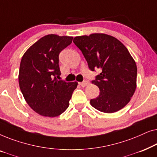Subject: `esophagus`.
<instances>
[{
	"label": "esophagus",
	"mask_w": 157,
	"mask_h": 157,
	"mask_svg": "<svg viewBox=\"0 0 157 157\" xmlns=\"http://www.w3.org/2000/svg\"><path fill=\"white\" fill-rule=\"evenodd\" d=\"M89 81H83V82H80V83H79V84H80L82 87H85V86H86L89 84Z\"/></svg>",
	"instance_id": "esophagus-1"
}]
</instances>
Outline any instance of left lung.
<instances>
[{
  "mask_svg": "<svg viewBox=\"0 0 157 157\" xmlns=\"http://www.w3.org/2000/svg\"><path fill=\"white\" fill-rule=\"evenodd\" d=\"M74 43L81 51L90 69L101 70L92 81L100 92L90 101L91 106L108 113L123 109L136 88V64L126 47L113 36L98 33L76 36Z\"/></svg>",
  "mask_w": 157,
  "mask_h": 157,
  "instance_id": "left-lung-1",
  "label": "left lung"
}]
</instances>
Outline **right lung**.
Returning <instances> with one entry per match:
<instances>
[{
	"mask_svg": "<svg viewBox=\"0 0 157 157\" xmlns=\"http://www.w3.org/2000/svg\"><path fill=\"white\" fill-rule=\"evenodd\" d=\"M72 40V36L48 34L32 45L21 59L20 89L29 106L43 117H56L63 113L78 85L76 81L59 80V55Z\"/></svg>",
	"mask_w": 157,
	"mask_h": 157,
	"instance_id": "add662e5",
	"label": "right lung"
}]
</instances>
